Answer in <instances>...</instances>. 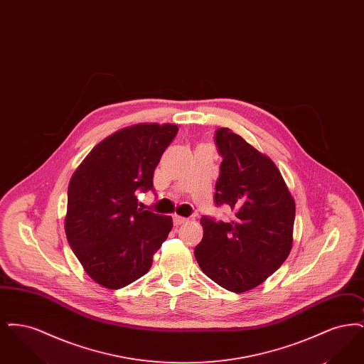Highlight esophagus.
Here are the masks:
<instances>
[{"mask_svg":"<svg viewBox=\"0 0 364 364\" xmlns=\"http://www.w3.org/2000/svg\"><path fill=\"white\" fill-rule=\"evenodd\" d=\"M186 223H188V218H186V217H180V215H173L174 225H181V224H186Z\"/></svg>","mask_w":364,"mask_h":364,"instance_id":"34e87169","label":"esophagus"}]
</instances>
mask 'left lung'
I'll return each mask as SVG.
<instances>
[{
  "label": "left lung",
  "instance_id": "obj_1",
  "mask_svg": "<svg viewBox=\"0 0 364 364\" xmlns=\"http://www.w3.org/2000/svg\"><path fill=\"white\" fill-rule=\"evenodd\" d=\"M214 141L223 156L214 203L232 210L229 221L203 215L195 247L202 272L230 292H245L270 277L292 248L294 200L269 156L229 128Z\"/></svg>",
  "mask_w": 364,
  "mask_h": 364
}]
</instances>
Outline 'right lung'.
Segmentation results:
<instances>
[{"mask_svg":"<svg viewBox=\"0 0 364 364\" xmlns=\"http://www.w3.org/2000/svg\"><path fill=\"white\" fill-rule=\"evenodd\" d=\"M174 124H139L97 144L68 186L65 233L95 282L120 289L144 276L173 221L140 208L136 193L154 191L159 159L177 135Z\"/></svg>","mask_w":364,"mask_h":364,"instance_id":"obj_1","label":"right lung"}]
</instances>
